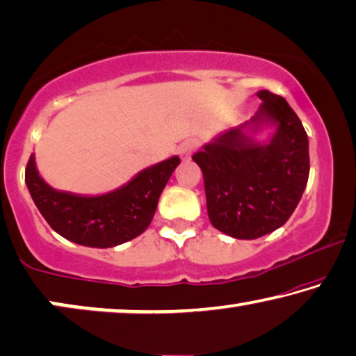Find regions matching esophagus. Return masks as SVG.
Here are the masks:
<instances>
[{
  "mask_svg": "<svg viewBox=\"0 0 356 356\" xmlns=\"http://www.w3.org/2000/svg\"><path fill=\"white\" fill-rule=\"evenodd\" d=\"M194 149H195V143L194 141H191V140L184 141L181 146L178 147V156L181 157L183 161H189L191 156H193Z\"/></svg>",
  "mask_w": 356,
  "mask_h": 356,
  "instance_id": "34e87169",
  "label": "esophagus"
}]
</instances>
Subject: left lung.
<instances>
[{
    "label": "left lung",
    "mask_w": 356,
    "mask_h": 356,
    "mask_svg": "<svg viewBox=\"0 0 356 356\" xmlns=\"http://www.w3.org/2000/svg\"><path fill=\"white\" fill-rule=\"evenodd\" d=\"M249 122L216 135L193 161L204 173L207 213L234 239H257L289 220L305 191L310 157L300 118L284 97L261 90ZM265 129V142L254 136Z\"/></svg>",
    "instance_id": "left-lung-1"
}]
</instances>
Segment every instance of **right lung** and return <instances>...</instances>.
<instances>
[{
    "mask_svg": "<svg viewBox=\"0 0 356 356\" xmlns=\"http://www.w3.org/2000/svg\"><path fill=\"white\" fill-rule=\"evenodd\" d=\"M178 163L179 157L173 156L138 172L120 188L86 195L49 186L41 178L32 154L25 170V184L40 213L56 233L75 244L107 249L146 231Z\"/></svg>",
    "mask_w": 356,
    "mask_h": 356,
    "instance_id": "1",
    "label": "right lung"
}]
</instances>
